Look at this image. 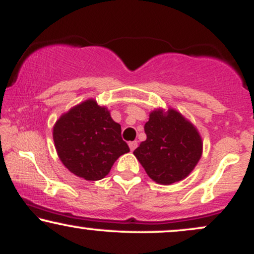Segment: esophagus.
I'll list each match as a JSON object with an SVG mask.
<instances>
[{"instance_id": "34e87169", "label": "esophagus", "mask_w": 254, "mask_h": 254, "mask_svg": "<svg viewBox=\"0 0 254 254\" xmlns=\"http://www.w3.org/2000/svg\"><path fill=\"white\" fill-rule=\"evenodd\" d=\"M129 147L131 151H133L137 148V142L136 141H132V142H129Z\"/></svg>"}]
</instances>
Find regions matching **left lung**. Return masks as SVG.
Returning <instances> with one entry per match:
<instances>
[{
    "label": "left lung",
    "instance_id": "1",
    "mask_svg": "<svg viewBox=\"0 0 254 254\" xmlns=\"http://www.w3.org/2000/svg\"><path fill=\"white\" fill-rule=\"evenodd\" d=\"M144 132L147 139L133 154L157 184L171 185L185 179L202 156L203 142L197 129L176 110L150 112Z\"/></svg>",
    "mask_w": 254,
    "mask_h": 254
}]
</instances>
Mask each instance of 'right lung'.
<instances>
[{"instance_id":"add662e5","label":"right lung","mask_w":254,"mask_h":254,"mask_svg":"<svg viewBox=\"0 0 254 254\" xmlns=\"http://www.w3.org/2000/svg\"><path fill=\"white\" fill-rule=\"evenodd\" d=\"M54 141L63 165L92 182L106 177L116 160L130 151L122 138L121 125L94 99L61 116L54 127Z\"/></svg>"}]
</instances>
